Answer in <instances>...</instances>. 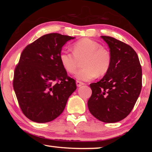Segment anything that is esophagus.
Instances as JSON below:
<instances>
[{"label": "esophagus", "instance_id": "34e87169", "mask_svg": "<svg viewBox=\"0 0 152 152\" xmlns=\"http://www.w3.org/2000/svg\"><path fill=\"white\" fill-rule=\"evenodd\" d=\"M84 83H83V82H82L78 81V80L76 81V85H77V86H78V87L81 86L82 85H84Z\"/></svg>", "mask_w": 152, "mask_h": 152}]
</instances>
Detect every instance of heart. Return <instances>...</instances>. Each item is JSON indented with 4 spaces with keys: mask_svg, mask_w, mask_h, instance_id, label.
I'll list each match as a JSON object with an SVG mask.
<instances>
[{
    "mask_svg": "<svg viewBox=\"0 0 152 152\" xmlns=\"http://www.w3.org/2000/svg\"><path fill=\"white\" fill-rule=\"evenodd\" d=\"M72 52L61 51L59 56L60 63L67 72L73 74L80 67L84 68L76 74L80 80L88 81L97 76H104L111 65L109 51L95 41L85 38L72 45Z\"/></svg>",
    "mask_w": 152,
    "mask_h": 152,
    "instance_id": "heart-1",
    "label": "heart"
}]
</instances>
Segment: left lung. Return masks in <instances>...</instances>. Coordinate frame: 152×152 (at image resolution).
Instances as JSON below:
<instances>
[{"mask_svg": "<svg viewBox=\"0 0 152 152\" xmlns=\"http://www.w3.org/2000/svg\"><path fill=\"white\" fill-rule=\"evenodd\" d=\"M101 37L109 47L111 65L101 80L90 84L88 107L99 121L115 123L125 119L134 107L142 86V70L130 45L109 36Z\"/></svg>", "mask_w": 152, "mask_h": 152, "instance_id": "8db88e82", "label": "left lung"}]
</instances>
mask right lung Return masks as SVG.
<instances>
[{
	"label": "right lung",
	"instance_id": "obj_1",
	"mask_svg": "<svg viewBox=\"0 0 152 152\" xmlns=\"http://www.w3.org/2000/svg\"><path fill=\"white\" fill-rule=\"evenodd\" d=\"M74 37L49 33L27 45L15 69L13 88L20 109L31 121L47 123L61 114L76 89L60 63L61 48Z\"/></svg>",
	"mask_w": 152,
	"mask_h": 152
}]
</instances>
